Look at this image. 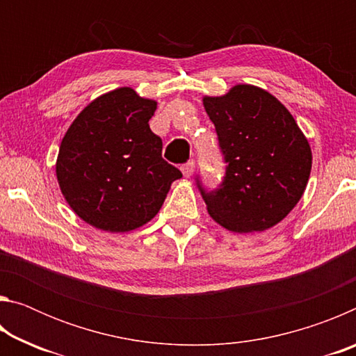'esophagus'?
<instances>
[{"label":"esophagus","instance_id":"esophagus-1","mask_svg":"<svg viewBox=\"0 0 356 356\" xmlns=\"http://www.w3.org/2000/svg\"><path fill=\"white\" fill-rule=\"evenodd\" d=\"M180 170H182L184 177L190 179L193 176V172H195V163H193V161H188V163L182 165V168H180Z\"/></svg>","mask_w":356,"mask_h":356}]
</instances>
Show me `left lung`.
<instances>
[{
    "instance_id": "obj_1",
    "label": "left lung",
    "mask_w": 356,
    "mask_h": 356,
    "mask_svg": "<svg viewBox=\"0 0 356 356\" xmlns=\"http://www.w3.org/2000/svg\"><path fill=\"white\" fill-rule=\"evenodd\" d=\"M226 176L216 191L200 185L207 212L227 231L262 232L291 213L308 185L312 152L291 111L265 89L236 84L204 95Z\"/></svg>"
}]
</instances>
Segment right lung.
<instances>
[{
    "mask_svg": "<svg viewBox=\"0 0 356 356\" xmlns=\"http://www.w3.org/2000/svg\"><path fill=\"white\" fill-rule=\"evenodd\" d=\"M156 102L118 88L94 99L65 131L56 179L70 209L105 232H129L159 213L177 168L161 159L163 143L149 119Z\"/></svg>",
    "mask_w": 356,
    "mask_h": 356,
    "instance_id": "add662e5",
    "label": "right lung"
}]
</instances>
